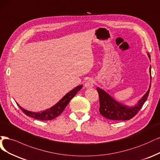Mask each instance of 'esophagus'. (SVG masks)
<instances>
[{
	"label": "esophagus",
	"instance_id": "obj_1",
	"mask_svg": "<svg viewBox=\"0 0 160 160\" xmlns=\"http://www.w3.org/2000/svg\"><path fill=\"white\" fill-rule=\"evenodd\" d=\"M94 81L92 78H89L88 80L86 83H85V87L86 88H92L94 86Z\"/></svg>",
	"mask_w": 160,
	"mask_h": 160
}]
</instances>
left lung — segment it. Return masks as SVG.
Segmentation results:
<instances>
[{
	"label": "left lung",
	"mask_w": 160,
	"mask_h": 160,
	"mask_svg": "<svg viewBox=\"0 0 160 160\" xmlns=\"http://www.w3.org/2000/svg\"><path fill=\"white\" fill-rule=\"evenodd\" d=\"M148 56L150 57L149 54H148ZM149 70L151 72V67ZM150 87L151 85L149 86V89L148 90L146 94L139 101L138 104L136 106L132 108L125 106L120 104L119 102L113 99L105 91L99 88H97L96 90L99 94V110L100 114L107 119L112 120H128L132 119L140 110L143 104L146 101L149 96Z\"/></svg>",
	"instance_id": "1"
}]
</instances>
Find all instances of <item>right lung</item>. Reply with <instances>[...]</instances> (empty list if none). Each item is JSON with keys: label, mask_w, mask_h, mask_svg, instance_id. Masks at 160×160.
<instances>
[{"label": "right lung", "mask_w": 160, "mask_h": 160, "mask_svg": "<svg viewBox=\"0 0 160 160\" xmlns=\"http://www.w3.org/2000/svg\"><path fill=\"white\" fill-rule=\"evenodd\" d=\"M82 86H78L69 92L68 94H66L62 98L57 104L55 106L52 107L48 110H46L42 112H30L28 110H24V108L20 107L18 104V107L20 108L24 114L34 118V119H37L40 120H51L56 118L57 116H58L60 114H61L66 106L68 104L70 101L73 98L74 96L76 94L77 92H78L80 90L82 89Z\"/></svg>", "instance_id": "right-lung-1"}]
</instances>
